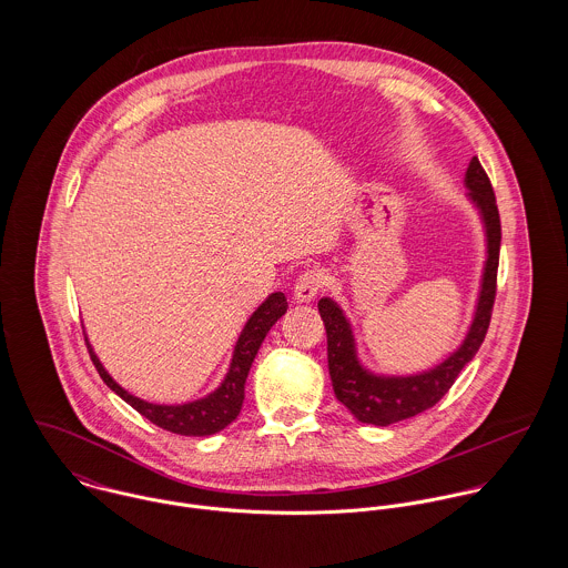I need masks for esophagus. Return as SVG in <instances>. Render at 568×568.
Wrapping results in <instances>:
<instances>
[{
  "mask_svg": "<svg viewBox=\"0 0 568 568\" xmlns=\"http://www.w3.org/2000/svg\"><path fill=\"white\" fill-rule=\"evenodd\" d=\"M324 288V273L317 268H308L300 273L295 286H293V297L297 302H311L317 297V293Z\"/></svg>",
  "mask_w": 568,
  "mask_h": 568,
  "instance_id": "esophagus-1",
  "label": "esophagus"
}]
</instances>
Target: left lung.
Instances as JSON below:
<instances>
[{"instance_id":"1","label":"left lung","mask_w":568,"mask_h":568,"mask_svg":"<svg viewBox=\"0 0 568 568\" xmlns=\"http://www.w3.org/2000/svg\"><path fill=\"white\" fill-rule=\"evenodd\" d=\"M466 187L470 190L468 196L479 207L481 219L486 223V271H484V284H481L479 304H477L470 332L462 343V347L455 354H450L442 365L417 376L385 378V376L369 374L356 358L352 327L347 324L343 311L327 297L320 302V315L324 320L325 334H327V369H329L334 396L363 424L387 426L437 405L448 394V389L453 387L462 369L475 358V354L479 352L486 338L494 300H496L500 216L496 207L494 187L477 158H473V162L468 165Z\"/></svg>"}]
</instances>
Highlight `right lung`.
Wrapping results in <instances>:
<instances>
[{
    "mask_svg": "<svg viewBox=\"0 0 568 568\" xmlns=\"http://www.w3.org/2000/svg\"><path fill=\"white\" fill-rule=\"evenodd\" d=\"M286 308H288V302H286L284 293L268 295V300L251 315V320L244 325L243 334L239 336V343L234 349L230 372H227L225 381L221 383V387L214 394H210L207 398H201V400H194L187 405H153V403L131 396L104 372V367L98 361V356L93 354L89 341L87 338L84 341H87L89 356H91L100 378L124 403H129L138 413H142L146 419H151L163 430H170L176 435H187V437H203V435H214V433L223 430L227 424H232L239 417V413L243 408L244 383H246L251 363H253L266 332L286 313Z\"/></svg>",
    "mask_w": 568,
    "mask_h": 568,
    "instance_id": "add662e5",
    "label": "right lung"
}]
</instances>
